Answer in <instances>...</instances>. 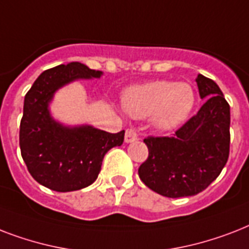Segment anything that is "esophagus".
Segmentation results:
<instances>
[{
  "instance_id": "obj_1",
  "label": "esophagus",
  "mask_w": 249,
  "mask_h": 249,
  "mask_svg": "<svg viewBox=\"0 0 249 249\" xmlns=\"http://www.w3.org/2000/svg\"><path fill=\"white\" fill-rule=\"evenodd\" d=\"M137 140H138V134H137L136 129H126V132H125V142H126V143H130V142H134V141Z\"/></svg>"
}]
</instances>
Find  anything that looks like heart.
<instances>
[{"mask_svg":"<svg viewBox=\"0 0 249 249\" xmlns=\"http://www.w3.org/2000/svg\"><path fill=\"white\" fill-rule=\"evenodd\" d=\"M123 103L133 117L154 116L158 128L170 130L190 116L195 105V91L187 83L158 80L129 89Z\"/></svg>","mask_w":249,"mask_h":249,"instance_id":"1","label":"heart"}]
</instances>
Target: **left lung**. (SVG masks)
Wrapping results in <instances>:
<instances>
[{
  "mask_svg": "<svg viewBox=\"0 0 249 249\" xmlns=\"http://www.w3.org/2000/svg\"><path fill=\"white\" fill-rule=\"evenodd\" d=\"M200 98L207 102L174 134L148 136V158L141 164V181L166 197L193 196L205 190L224 169L230 152V106L213 80L197 75Z\"/></svg>",
  "mask_w": 249,
  "mask_h": 249,
  "instance_id": "obj_1",
  "label": "left lung"
}]
</instances>
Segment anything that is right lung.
I'll list each match as a JSON object with an SVG mask.
<instances>
[{
  "instance_id": "obj_1",
  "label": "right lung",
  "mask_w": 249,
  "mask_h": 249,
  "mask_svg": "<svg viewBox=\"0 0 249 249\" xmlns=\"http://www.w3.org/2000/svg\"><path fill=\"white\" fill-rule=\"evenodd\" d=\"M101 75L79 62L60 64L42 72L25 94L19 144L27 169L40 185L58 193L91 185L107 151L124 142V130L108 133L88 125L67 128L49 113L55 90L73 80Z\"/></svg>"
}]
</instances>
